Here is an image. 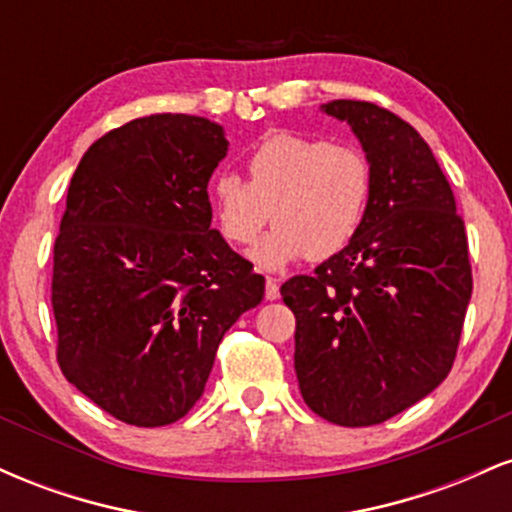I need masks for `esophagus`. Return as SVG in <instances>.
I'll list each match as a JSON object with an SVG mask.
<instances>
[{
	"mask_svg": "<svg viewBox=\"0 0 512 512\" xmlns=\"http://www.w3.org/2000/svg\"><path fill=\"white\" fill-rule=\"evenodd\" d=\"M264 296H267V301H276V298H279V284H276L272 276H267V284H264Z\"/></svg>",
	"mask_w": 512,
	"mask_h": 512,
	"instance_id": "34e87169",
	"label": "esophagus"
}]
</instances>
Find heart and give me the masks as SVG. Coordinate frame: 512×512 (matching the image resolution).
<instances>
[{"label":"heart","mask_w":512,"mask_h":512,"mask_svg":"<svg viewBox=\"0 0 512 512\" xmlns=\"http://www.w3.org/2000/svg\"><path fill=\"white\" fill-rule=\"evenodd\" d=\"M248 175H216L209 202L233 245H250L272 216L274 231L252 250L264 269L339 255L366 219L373 173L354 146L279 132L250 151Z\"/></svg>","instance_id":"obj_1"}]
</instances>
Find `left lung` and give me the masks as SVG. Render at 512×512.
<instances>
[{"instance_id":"8db88e82","label":"left lung","mask_w":512,"mask_h":512,"mask_svg":"<svg viewBox=\"0 0 512 512\" xmlns=\"http://www.w3.org/2000/svg\"><path fill=\"white\" fill-rule=\"evenodd\" d=\"M373 173L366 219L281 296L296 315L298 387L339 426L392 419L448 378L472 298L467 233L431 146L390 110L330 101Z\"/></svg>"}]
</instances>
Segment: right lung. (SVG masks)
Wrapping results in <instances>:
<instances>
[{
    "mask_svg": "<svg viewBox=\"0 0 512 512\" xmlns=\"http://www.w3.org/2000/svg\"><path fill=\"white\" fill-rule=\"evenodd\" d=\"M223 127L158 113L91 144L69 182L52 267L64 378L115 419H182L223 334L264 298V276L211 228L207 185Z\"/></svg>",
    "mask_w": 512,
    "mask_h": 512,
    "instance_id": "obj_1",
    "label": "right lung"
}]
</instances>
